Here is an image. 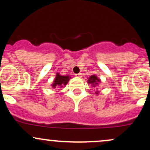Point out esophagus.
I'll use <instances>...</instances> for the list:
<instances>
[{"label":"esophagus","mask_w":150,"mask_h":150,"mask_svg":"<svg viewBox=\"0 0 150 150\" xmlns=\"http://www.w3.org/2000/svg\"><path fill=\"white\" fill-rule=\"evenodd\" d=\"M75 76H76L77 77H82V73L75 74Z\"/></svg>","instance_id":"34e87169"}]
</instances>
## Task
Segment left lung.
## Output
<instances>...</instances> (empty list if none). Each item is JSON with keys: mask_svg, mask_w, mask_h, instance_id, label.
<instances>
[{"mask_svg": "<svg viewBox=\"0 0 150 150\" xmlns=\"http://www.w3.org/2000/svg\"><path fill=\"white\" fill-rule=\"evenodd\" d=\"M100 82H101L100 79L98 78L97 75H91L90 77H88V80H87V82H88L89 84H91V85H92V87H96V86H97ZM96 94H99V92H96Z\"/></svg>", "mask_w": 150, "mask_h": 150, "instance_id": "8db88e82", "label": "left lung"}]
</instances>
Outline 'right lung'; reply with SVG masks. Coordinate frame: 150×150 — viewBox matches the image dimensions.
I'll return each instance as SVG.
<instances>
[{"label":"right lung","instance_id":"add662e5","mask_svg":"<svg viewBox=\"0 0 150 150\" xmlns=\"http://www.w3.org/2000/svg\"><path fill=\"white\" fill-rule=\"evenodd\" d=\"M71 78L69 75H61L59 73H57L56 75V78L53 81V84L51 85L53 88H61L63 86L66 85L68 84V81Z\"/></svg>","mask_w":150,"mask_h":150}]
</instances>
